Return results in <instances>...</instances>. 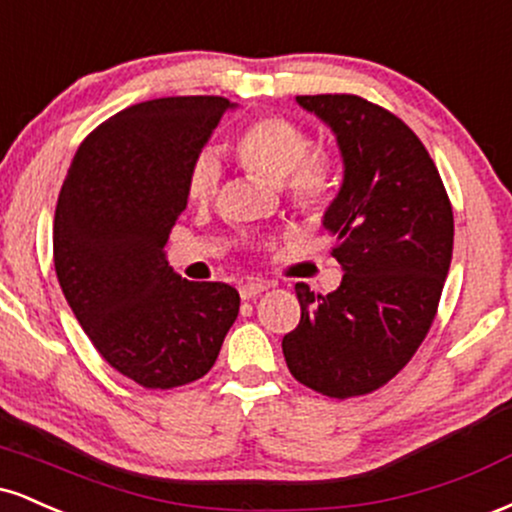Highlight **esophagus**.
<instances>
[{
	"label": "esophagus",
	"mask_w": 512,
	"mask_h": 512,
	"mask_svg": "<svg viewBox=\"0 0 512 512\" xmlns=\"http://www.w3.org/2000/svg\"><path fill=\"white\" fill-rule=\"evenodd\" d=\"M267 289H269L267 281H260V279H248V281H243V284L238 286V293H240V298H243V301H250V298L260 296V293H262V291H267Z\"/></svg>",
	"instance_id": "1"
}]
</instances>
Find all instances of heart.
<instances>
[{
  "instance_id": "heart-1",
  "label": "heart",
  "mask_w": 512,
  "mask_h": 512,
  "mask_svg": "<svg viewBox=\"0 0 512 512\" xmlns=\"http://www.w3.org/2000/svg\"><path fill=\"white\" fill-rule=\"evenodd\" d=\"M310 139L286 117H264L240 132L236 154L243 166L269 185H281L305 211L322 209L332 190V166L322 154H308ZM219 158L204 149L187 173V197L207 202L219 185Z\"/></svg>"
}]
</instances>
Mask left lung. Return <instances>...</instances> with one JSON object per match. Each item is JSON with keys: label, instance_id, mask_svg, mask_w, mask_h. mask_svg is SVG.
I'll list each match as a JSON object with an SVG mask.
<instances>
[{"label": "left lung", "instance_id": "left-lung-1", "mask_svg": "<svg viewBox=\"0 0 512 512\" xmlns=\"http://www.w3.org/2000/svg\"><path fill=\"white\" fill-rule=\"evenodd\" d=\"M325 122L342 185L322 214L342 284H296L301 322L281 342L298 383L327 397L378 390L409 363L436 317L452 260V209L426 146L358 96H296Z\"/></svg>", "mask_w": 512, "mask_h": 512}]
</instances>
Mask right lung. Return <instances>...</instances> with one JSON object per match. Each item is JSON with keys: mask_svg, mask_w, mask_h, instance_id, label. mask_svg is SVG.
Segmentation results:
<instances>
[{"mask_svg": "<svg viewBox=\"0 0 512 512\" xmlns=\"http://www.w3.org/2000/svg\"><path fill=\"white\" fill-rule=\"evenodd\" d=\"M236 108L219 96L125 108L79 146L57 199L64 298L105 361L151 390L207 375L238 317L233 286L182 279L163 250L187 207L192 161Z\"/></svg>", "mask_w": 512, "mask_h": 512, "instance_id": "1", "label": "right lung"}]
</instances>
